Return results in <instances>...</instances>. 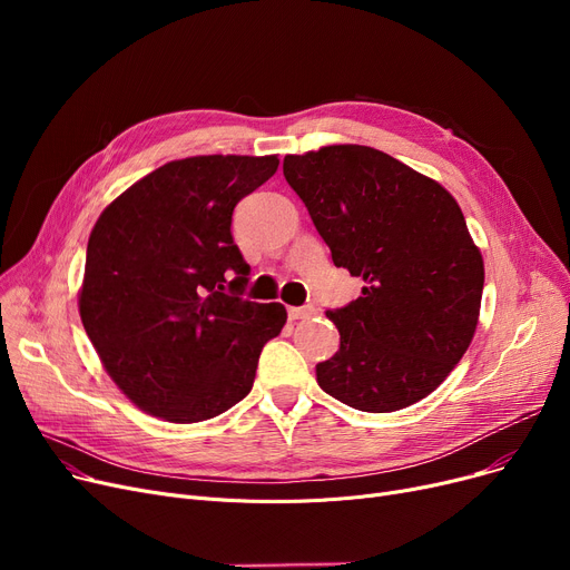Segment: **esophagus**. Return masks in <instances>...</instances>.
Instances as JSON below:
<instances>
[{"instance_id":"34e87169","label":"esophagus","mask_w":570,"mask_h":570,"mask_svg":"<svg viewBox=\"0 0 570 570\" xmlns=\"http://www.w3.org/2000/svg\"><path fill=\"white\" fill-rule=\"evenodd\" d=\"M316 314V309L312 305L305 307H288V318L291 321H303V318H312Z\"/></svg>"}]
</instances>
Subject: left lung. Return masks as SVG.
<instances>
[{
	"label": "left lung",
	"mask_w": 570,
	"mask_h": 570,
	"mask_svg": "<svg viewBox=\"0 0 570 570\" xmlns=\"http://www.w3.org/2000/svg\"><path fill=\"white\" fill-rule=\"evenodd\" d=\"M333 263L363 277V295L327 309L340 351L316 365L327 395L357 411H400L428 397L466 353L485 267L458 200L434 179L365 145L288 155Z\"/></svg>",
	"instance_id": "left-lung-1"
}]
</instances>
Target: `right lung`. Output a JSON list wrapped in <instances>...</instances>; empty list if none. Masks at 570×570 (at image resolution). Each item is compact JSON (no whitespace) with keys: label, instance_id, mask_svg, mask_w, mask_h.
I'll use <instances>...</instances> for the list:
<instances>
[{"label":"right lung","instance_id":"1","mask_svg":"<svg viewBox=\"0 0 570 570\" xmlns=\"http://www.w3.org/2000/svg\"><path fill=\"white\" fill-rule=\"evenodd\" d=\"M277 166L275 155L170 161L95 224L80 318L110 379L142 411L198 423L249 395L258 355L282 333L286 309L243 297L249 265L230 222Z\"/></svg>","mask_w":570,"mask_h":570}]
</instances>
